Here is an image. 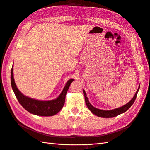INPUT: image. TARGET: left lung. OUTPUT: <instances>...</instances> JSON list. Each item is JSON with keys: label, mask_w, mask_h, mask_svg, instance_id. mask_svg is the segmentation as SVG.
I'll return each instance as SVG.
<instances>
[{"label": "left lung", "mask_w": 150, "mask_h": 150, "mask_svg": "<svg viewBox=\"0 0 150 150\" xmlns=\"http://www.w3.org/2000/svg\"><path fill=\"white\" fill-rule=\"evenodd\" d=\"M139 87H138L137 91H136V93L135 95H134V96L132 98L131 100H130L127 103V104H126L122 107H120V108H118L112 110H99V109L95 108V107H94L93 105H91V104L89 103V99H88L86 92L84 90H83V94H84V97H85V101H86V105L88 107V108L91 110V112L92 113H94L96 115H97L98 117H99L112 118V117L117 116V115H118L125 112L127 110L130 108V107L133 105L134 102L136 100V98L137 97V93H138V91H139Z\"/></svg>", "instance_id": "8db88e82"}]
</instances>
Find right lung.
<instances>
[{
    "label": "right lung",
    "mask_w": 150,
    "mask_h": 150,
    "mask_svg": "<svg viewBox=\"0 0 150 150\" xmlns=\"http://www.w3.org/2000/svg\"><path fill=\"white\" fill-rule=\"evenodd\" d=\"M74 79H70L65 85L63 91L56 99L51 101H38L25 96L18 90L13 76V67L11 69V82L12 89L20 104L30 113L39 116H52L58 113L64 104L65 96Z\"/></svg>",
    "instance_id": "1"
}]
</instances>
